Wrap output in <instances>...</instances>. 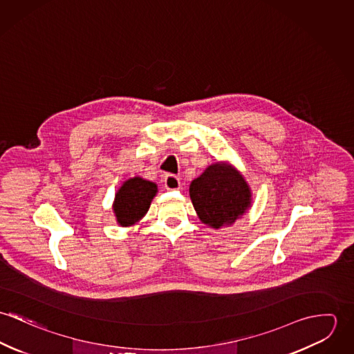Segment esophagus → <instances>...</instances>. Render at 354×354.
<instances>
[{"label":"esophagus","mask_w":354,"mask_h":354,"mask_svg":"<svg viewBox=\"0 0 354 354\" xmlns=\"http://www.w3.org/2000/svg\"><path fill=\"white\" fill-rule=\"evenodd\" d=\"M163 183H165V188L170 189V191L180 189V187H181L180 178L177 176H174V174H166L163 177Z\"/></svg>","instance_id":"1"}]
</instances>
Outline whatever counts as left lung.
Returning a JSON list of instances; mask_svg holds the SVG:
<instances>
[{"label":"left lung","instance_id":"8db88e82","mask_svg":"<svg viewBox=\"0 0 354 354\" xmlns=\"http://www.w3.org/2000/svg\"><path fill=\"white\" fill-rule=\"evenodd\" d=\"M189 196L203 223L219 229L233 225L252 203L244 177L232 165L212 163L189 187Z\"/></svg>","mask_w":354,"mask_h":354}]
</instances>
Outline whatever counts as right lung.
<instances>
[{
	"mask_svg": "<svg viewBox=\"0 0 354 354\" xmlns=\"http://www.w3.org/2000/svg\"><path fill=\"white\" fill-rule=\"evenodd\" d=\"M156 192V184L142 177L127 180L117 191L113 203L118 225L127 227L138 223L147 214Z\"/></svg>",
	"mask_w": 354,
	"mask_h": 354,
	"instance_id": "obj_1",
	"label": "right lung"
}]
</instances>
